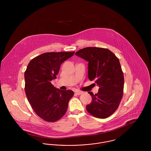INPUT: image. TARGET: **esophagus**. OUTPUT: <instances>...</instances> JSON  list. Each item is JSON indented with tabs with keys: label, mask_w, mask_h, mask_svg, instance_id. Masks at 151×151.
<instances>
[{
	"label": "esophagus",
	"mask_w": 151,
	"mask_h": 151,
	"mask_svg": "<svg viewBox=\"0 0 151 151\" xmlns=\"http://www.w3.org/2000/svg\"><path fill=\"white\" fill-rule=\"evenodd\" d=\"M75 93L76 94H78V95H80V94L83 93V92L80 91H76L75 92Z\"/></svg>",
	"instance_id": "34e87169"
}]
</instances>
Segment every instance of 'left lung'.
<instances>
[{"mask_svg":"<svg viewBox=\"0 0 151 151\" xmlns=\"http://www.w3.org/2000/svg\"><path fill=\"white\" fill-rule=\"evenodd\" d=\"M75 55L88 62V79L99 86L97 93L88 92L92 100L86 110L96 118H108L117 109L123 93L124 76L118 58L109 49L96 47L82 49Z\"/></svg>","mask_w":151,"mask_h":151,"instance_id":"1","label":"left lung"}]
</instances>
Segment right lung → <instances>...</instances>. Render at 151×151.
I'll return each instance as SVG.
<instances>
[{
	"mask_svg": "<svg viewBox=\"0 0 151 151\" xmlns=\"http://www.w3.org/2000/svg\"><path fill=\"white\" fill-rule=\"evenodd\" d=\"M75 52H45L31 60L24 73L25 91L37 115L47 122H55L65 115L71 90H60L51 83L57 79L60 65Z\"/></svg>",
	"mask_w": 151,
	"mask_h": 151,
	"instance_id": "obj_1",
	"label": "right lung"
}]
</instances>
